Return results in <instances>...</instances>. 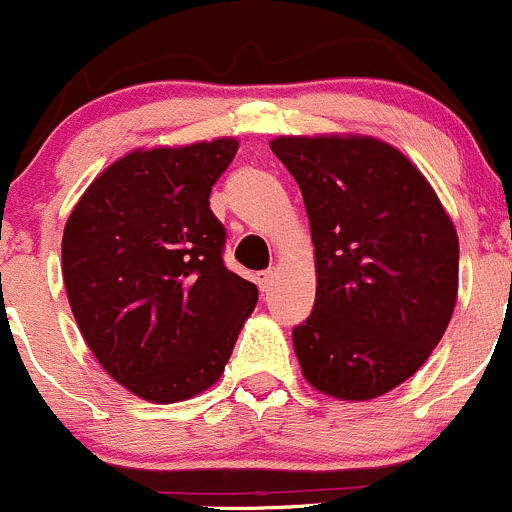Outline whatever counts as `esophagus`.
Returning a JSON list of instances; mask_svg holds the SVG:
<instances>
[{"instance_id": "obj_1", "label": "esophagus", "mask_w": 512, "mask_h": 512, "mask_svg": "<svg viewBox=\"0 0 512 512\" xmlns=\"http://www.w3.org/2000/svg\"><path fill=\"white\" fill-rule=\"evenodd\" d=\"M275 277H277L275 270L260 272V275H257V287H260V292H265V294L270 292L272 285H275Z\"/></svg>"}]
</instances>
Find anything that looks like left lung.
<instances>
[{
	"label": "left lung",
	"instance_id": "left-lung-1",
	"mask_svg": "<svg viewBox=\"0 0 512 512\" xmlns=\"http://www.w3.org/2000/svg\"><path fill=\"white\" fill-rule=\"evenodd\" d=\"M317 265L314 309L292 329L309 384L366 401L414 376L441 342L458 294V235L404 153L369 136H282Z\"/></svg>",
	"mask_w": 512,
	"mask_h": 512
}]
</instances>
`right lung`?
Instances as JSON below:
<instances>
[{"instance_id":"1","label":"right lung","mask_w":512,"mask_h":512,"mask_svg":"<svg viewBox=\"0 0 512 512\" xmlns=\"http://www.w3.org/2000/svg\"><path fill=\"white\" fill-rule=\"evenodd\" d=\"M235 138L133 151L108 165L71 210L61 272L98 364L153 404L220 379L257 287L223 262L210 190Z\"/></svg>"}]
</instances>
